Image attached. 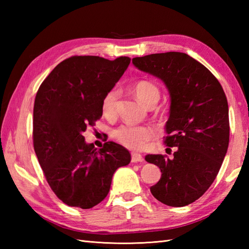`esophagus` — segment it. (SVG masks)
<instances>
[{
  "label": "esophagus",
  "instance_id": "34e87169",
  "mask_svg": "<svg viewBox=\"0 0 249 249\" xmlns=\"http://www.w3.org/2000/svg\"><path fill=\"white\" fill-rule=\"evenodd\" d=\"M143 161V157L139 153H131V162H141Z\"/></svg>",
  "mask_w": 249,
  "mask_h": 249
}]
</instances>
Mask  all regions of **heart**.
Wrapping results in <instances>:
<instances>
[{
    "mask_svg": "<svg viewBox=\"0 0 249 249\" xmlns=\"http://www.w3.org/2000/svg\"><path fill=\"white\" fill-rule=\"evenodd\" d=\"M134 93L146 107L157 104L160 92L154 83L150 81H140L134 87ZM119 99V89H111L104 95L102 99V112L106 118H112L116 113V105ZM113 138L128 149L143 150L149 141L155 137V131L150 126H134L123 124L112 131Z\"/></svg>",
    "mask_w": 249,
    "mask_h": 249,
    "instance_id": "1",
    "label": "heart"
}]
</instances>
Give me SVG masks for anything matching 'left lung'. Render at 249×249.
<instances>
[{"instance_id": "8db88e82", "label": "left lung", "mask_w": 249, "mask_h": 249, "mask_svg": "<svg viewBox=\"0 0 249 249\" xmlns=\"http://www.w3.org/2000/svg\"><path fill=\"white\" fill-rule=\"evenodd\" d=\"M138 70L160 78L170 94L165 144L173 158L145 156L161 177L151 193L169 206L199 199L217 177L229 145V109L219 81L204 65L183 52L134 57Z\"/></svg>"}]
</instances>
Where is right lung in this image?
Returning a JSON list of instances; mask_svg holds the SVG:
<instances>
[{
	"label": "right lung",
	"instance_id": "add662e5",
	"mask_svg": "<svg viewBox=\"0 0 249 249\" xmlns=\"http://www.w3.org/2000/svg\"><path fill=\"white\" fill-rule=\"evenodd\" d=\"M128 56L75 55L61 62L37 91L33 144L45 178L65 204L91 209L107 197L115 170L130 162L115 142L97 150L82 136L102 118V99L123 76Z\"/></svg>",
	"mask_w": 249,
	"mask_h": 249
}]
</instances>
